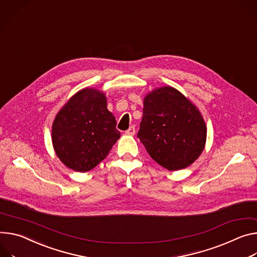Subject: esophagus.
I'll use <instances>...</instances> for the list:
<instances>
[{
	"label": "esophagus",
	"instance_id": "esophagus-1",
	"mask_svg": "<svg viewBox=\"0 0 257 257\" xmlns=\"http://www.w3.org/2000/svg\"><path fill=\"white\" fill-rule=\"evenodd\" d=\"M135 132H136L135 127H134V126H131V127L126 131V134H128V135H134Z\"/></svg>",
	"mask_w": 257,
	"mask_h": 257
}]
</instances>
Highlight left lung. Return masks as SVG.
Instances as JSON below:
<instances>
[{
	"label": "left lung",
	"instance_id": "left-lung-1",
	"mask_svg": "<svg viewBox=\"0 0 257 257\" xmlns=\"http://www.w3.org/2000/svg\"><path fill=\"white\" fill-rule=\"evenodd\" d=\"M207 127L198 107L173 87L153 90L144 99L137 137L159 165L176 171L202 154Z\"/></svg>",
	"mask_w": 257,
	"mask_h": 257
}]
</instances>
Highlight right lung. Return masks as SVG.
Wrapping results in <instances>:
<instances>
[{
    "mask_svg": "<svg viewBox=\"0 0 257 257\" xmlns=\"http://www.w3.org/2000/svg\"><path fill=\"white\" fill-rule=\"evenodd\" d=\"M106 106L103 92L85 88L57 112L52 125V144L66 167L78 172L93 169L120 138L115 118Z\"/></svg>",
    "mask_w": 257,
    "mask_h": 257,
    "instance_id": "1",
    "label": "right lung"
}]
</instances>
